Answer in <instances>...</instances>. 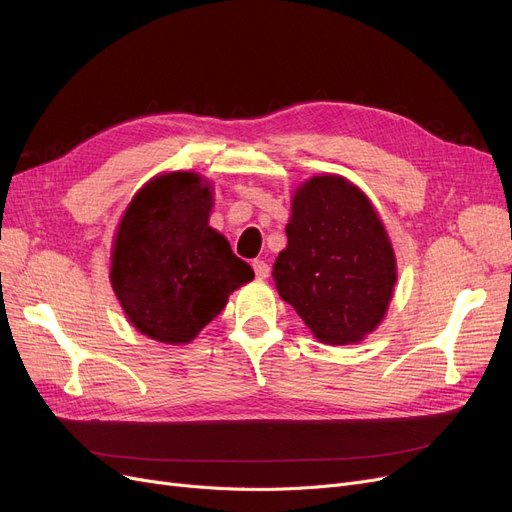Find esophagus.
<instances>
[{
	"instance_id": "obj_1",
	"label": "esophagus",
	"mask_w": 512,
	"mask_h": 512,
	"mask_svg": "<svg viewBox=\"0 0 512 512\" xmlns=\"http://www.w3.org/2000/svg\"><path fill=\"white\" fill-rule=\"evenodd\" d=\"M252 266H254V273H256L258 279H266V277H269L271 269H269V264H266L264 260H254Z\"/></svg>"
}]
</instances>
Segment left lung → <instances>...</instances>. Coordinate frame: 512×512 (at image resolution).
<instances>
[{
	"label": "left lung",
	"mask_w": 512,
	"mask_h": 512,
	"mask_svg": "<svg viewBox=\"0 0 512 512\" xmlns=\"http://www.w3.org/2000/svg\"><path fill=\"white\" fill-rule=\"evenodd\" d=\"M287 248L273 264L279 296L329 346L358 344L387 312L398 281L392 241L371 200L339 175L291 196Z\"/></svg>",
	"instance_id": "left-lung-1"
}]
</instances>
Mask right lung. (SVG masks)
<instances>
[{"mask_svg":"<svg viewBox=\"0 0 512 512\" xmlns=\"http://www.w3.org/2000/svg\"><path fill=\"white\" fill-rule=\"evenodd\" d=\"M212 206L202 175L175 170L145 183L120 218L110 283L131 325L156 342L189 344L254 279L208 225Z\"/></svg>","mask_w":512,"mask_h":512,"instance_id":"1","label":"right lung"}]
</instances>
